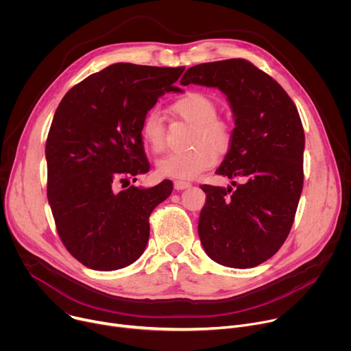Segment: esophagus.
Listing matches in <instances>:
<instances>
[{
  "label": "esophagus",
  "mask_w": 351,
  "mask_h": 351,
  "mask_svg": "<svg viewBox=\"0 0 351 351\" xmlns=\"http://www.w3.org/2000/svg\"><path fill=\"white\" fill-rule=\"evenodd\" d=\"M173 186H175L176 190H184V189H189V187L191 186V183L183 182V180H176V182L173 183Z\"/></svg>",
  "instance_id": "esophagus-1"
}]
</instances>
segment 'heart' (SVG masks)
<instances>
[{
    "label": "heart",
    "mask_w": 351,
    "mask_h": 351,
    "mask_svg": "<svg viewBox=\"0 0 351 351\" xmlns=\"http://www.w3.org/2000/svg\"><path fill=\"white\" fill-rule=\"evenodd\" d=\"M171 110L194 125L187 152L172 153L157 162L161 176L180 180L198 178L204 171L213 168L218 161V153L225 154L233 141L232 125L217 117L218 104L207 93L189 91L178 97ZM140 137L153 153L160 154L167 147V126L164 117L157 108L144 114L140 122Z\"/></svg>",
    "instance_id": "b5f03b06"
}]
</instances>
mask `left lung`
Here are the masks:
<instances>
[{
	"label": "left lung",
	"instance_id": "1",
	"mask_svg": "<svg viewBox=\"0 0 351 351\" xmlns=\"http://www.w3.org/2000/svg\"><path fill=\"white\" fill-rule=\"evenodd\" d=\"M182 84L218 87L228 97L233 141L215 173L244 182L202 184L207 202L198 236L207 256L230 268L269 260L287 239L303 191L304 129L291 98L269 75L241 58L191 66Z\"/></svg>",
	"mask_w": 351,
	"mask_h": 351
}]
</instances>
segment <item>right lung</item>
I'll list each match as a JSON object with an SVG mask.
<instances>
[{
	"mask_svg": "<svg viewBox=\"0 0 351 351\" xmlns=\"http://www.w3.org/2000/svg\"><path fill=\"white\" fill-rule=\"evenodd\" d=\"M183 71L114 64L73 86L56 111L45 143L47 197L61 241L90 269L133 264L147 245L149 215L172 193L171 180L129 184L149 169L140 122L162 94L182 91L173 83ZM118 182L128 189L115 192Z\"/></svg>",
	"mask_w": 351,
	"mask_h": 351,
	"instance_id": "1",
	"label": "right lung"
}]
</instances>
